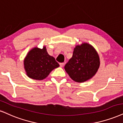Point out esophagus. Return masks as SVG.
I'll return each mask as SVG.
<instances>
[{"instance_id":"esophagus-1","label":"esophagus","mask_w":123,"mask_h":123,"mask_svg":"<svg viewBox=\"0 0 123 123\" xmlns=\"http://www.w3.org/2000/svg\"><path fill=\"white\" fill-rule=\"evenodd\" d=\"M59 64H60V67H63L64 66V63H60Z\"/></svg>"}]
</instances>
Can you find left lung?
<instances>
[{
	"label": "left lung",
	"mask_w": 123,
	"mask_h": 123,
	"mask_svg": "<svg viewBox=\"0 0 123 123\" xmlns=\"http://www.w3.org/2000/svg\"><path fill=\"white\" fill-rule=\"evenodd\" d=\"M99 66L100 59L96 49L89 44L83 43L75 47L64 69L74 81L83 83L91 79Z\"/></svg>",
	"instance_id": "8db88e82"
}]
</instances>
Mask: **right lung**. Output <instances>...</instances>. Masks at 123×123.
Returning <instances> with one entry per match:
<instances>
[{"label": "right lung", "mask_w": 123, "mask_h": 123, "mask_svg": "<svg viewBox=\"0 0 123 123\" xmlns=\"http://www.w3.org/2000/svg\"><path fill=\"white\" fill-rule=\"evenodd\" d=\"M27 75L34 80H42L48 76L53 69L59 67L55 59L50 56L46 47H35L30 50L24 60Z\"/></svg>", "instance_id": "obj_1"}]
</instances>
